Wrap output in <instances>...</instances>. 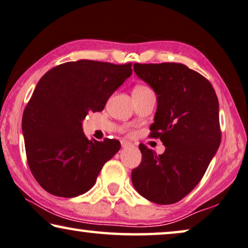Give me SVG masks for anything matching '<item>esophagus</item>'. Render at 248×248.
<instances>
[{
    "label": "esophagus",
    "mask_w": 248,
    "mask_h": 248,
    "mask_svg": "<svg viewBox=\"0 0 248 248\" xmlns=\"http://www.w3.org/2000/svg\"><path fill=\"white\" fill-rule=\"evenodd\" d=\"M132 146V144L130 142H127V141H123L122 142V148L123 149H127V148H131Z\"/></svg>",
    "instance_id": "esophagus-1"
}]
</instances>
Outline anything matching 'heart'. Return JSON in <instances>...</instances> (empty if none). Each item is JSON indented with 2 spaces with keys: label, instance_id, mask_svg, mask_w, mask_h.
Here are the masks:
<instances>
[{
  "label": "heart",
  "instance_id": "1",
  "mask_svg": "<svg viewBox=\"0 0 248 248\" xmlns=\"http://www.w3.org/2000/svg\"><path fill=\"white\" fill-rule=\"evenodd\" d=\"M142 89H149L148 87H145V86H141V85H139V86H136V87L133 89V91H142Z\"/></svg>",
  "mask_w": 248,
  "mask_h": 248
}]
</instances>
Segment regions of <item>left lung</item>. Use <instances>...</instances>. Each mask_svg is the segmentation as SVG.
Masks as SVG:
<instances>
[{
    "instance_id": "left-lung-1",
    "label": "left lung",
    "mask_w": 248,
    "mask_h": 248,
    "mask_svg": "<svg viewBox=\"0 0 248 248\" xmlns=\"http://www.w3.org/2000/svg\"><path fill=\"white\" fill-rule=\"evenodd\" d=\"M134 71L156 95L151 136L166 151L140 145L142 162L132 171L140 195L159 204L181 200L199 184L219 148V104L206 78L182 63H134Z\"/></svg>"
}]
</instances>
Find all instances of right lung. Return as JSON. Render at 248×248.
<instances>
[{
    "label": "right lung",
    "instance_id": "right-lung-1",
    "mask_svg": "<svg viewBox=\"0 0 248 248\" xmlns=\"http://www.w3.org/2000/svg\"><path fill=\"white\" fill-rule=\"evenodd\" d=\"M131 67L78 60L52 68L39 80L23 112L22 133L29 167L46 191L64 198L87 192L120 151L117 140L86 138L82 121L104 109L132 75Z\"/></svg>",
    "mask_w": 248,
    "mask_h": 248
}]
</instances>
